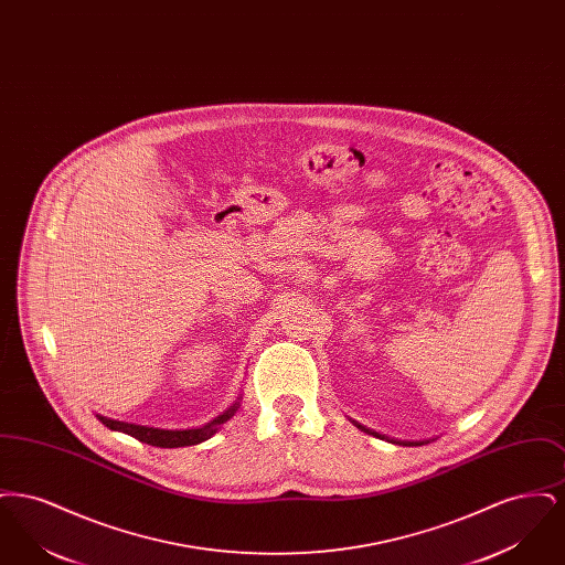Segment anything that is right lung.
<instances>
[{"instance_id":"1","label":"right lung","mask_w":565,"mask_h":565,"mask_svg":"<svg viewBox=\"0 0 565 565\" xmlns=\"http://www.w3.org/2000/svg\"><path fill=\"white\" fill-rule=\"evenodd\" d=\"M237 406L228 408L222 417H217L215 422H212L210 426H205L203 430H189V431H164V430H152V428H141V426H129V424H120V422H109L106 419V426H109V430H120L129 436L137 438L139 443H146V445H152V447H161V449H175V447H190V445H199L207 438L214 436L215 430L220 424H224L226 419H231L235 415Z\"/></svg>"}]
</instances>
